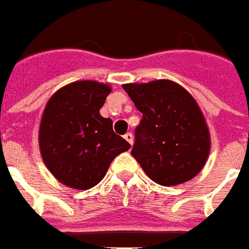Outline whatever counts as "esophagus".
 I'll return each mask as SVG.
<instances>
[{
	"instance_id": "34e87169",
	"label": "esophagus",
	"mask_w": 249,
	"mask_h": 249,
	"mask_svg": "<svg viewBox=\"0 0 249 249\" xmlns=\"http://www.w3.org/2000/svg\"><path fill=\"white\" fill-rule=\"evenodd\" d=\"M124 139L126 140V142H129L130 145L133 144V135H132V133H126V135L124 136Z\"/></svg>"
}]
</instances>
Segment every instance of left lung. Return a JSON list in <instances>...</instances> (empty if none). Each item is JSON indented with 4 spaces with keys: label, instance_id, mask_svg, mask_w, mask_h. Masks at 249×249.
Masks as SVG:
<instances>
[{
    "label": "left lung",
    "instance_id": "left-lung-1",
    "mask_svg": "<svg viewBox=\"0 0 249 249\" xmlns=\"http://www.w3.org/2000/svg\"><path fill=\"white\" fill-rule=\"evenodd\" d=\"M123 88L142 113L130 154L144 173L161 186L194 178L210 152L209 126L194 97L168 79Z\"/></svg>",
    "mask_w": 249,
    "mask_h": 249
}]
</instances>
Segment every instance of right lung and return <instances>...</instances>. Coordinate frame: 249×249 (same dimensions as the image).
<instances>
[{
    "label": "right lung",
    "mask_w": 249,
    "mask_h": 249,
    "mask_svg": "<svg viewBox=\"0 0 249 249\" xmlns=\"http://www.w3.org/2000/svg\"><path fill=\"white\" fill-rule=\"evenodd\" d=\"M107 83L76 81L60 88L40 120V154L60 183L88 190L105 177L113 159L130 144L113 132V121L100 114L110 94Z\"/></svg>",
    "instance_id": "1"
}]
</instances>
